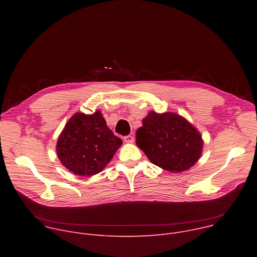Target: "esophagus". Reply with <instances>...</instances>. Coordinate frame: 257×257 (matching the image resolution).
<instances>
[{"label": "esophagus", "instance_id": "esophagus-1", "mask_svg": "<svg viewBox=\"0 0 257 257\" xmlns=\"http://www.w3.org/2000/svg\"><path fill=\"white\" fill-rule=\"evenodd\" d=\"M124 141L126 143H132V142H134V137L132 135H127L124 137Z\"/></svg>", "mask_w": 257, "mask_h": 257}]
</instances>
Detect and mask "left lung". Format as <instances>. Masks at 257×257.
<instances>
[{
	"instance_id": "obj_1",
	"label": "left lung",
	"mask_w": 257,
	"mask_h": 257,
	"mask_svg": "<svg viewBox=\"0 0 257 257\" xmlns=\"http://www.w3.org/2000/svg\"><path fill=\"white\" fill-rule=\"evenodd\" d=\"M136 144L154 165L177 173L198 161L203 142L198 131L184 118L153 111L136 131Z\"/></svg>"
}]
</instances>
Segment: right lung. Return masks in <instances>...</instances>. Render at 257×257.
Here are the masks:
<instances>
[{
	"mask_svg": "<svg viewBox=\"0 0 257 257\" xmlns=\"http://www.w3.org/2000/svg\"><path fill=\"white\" fill-rule=\"evenodd\" d=\"M122 144L105 124L99 111L73 116L57 142V155L63 166L79 176L98 174Z\"/></svg>",
	"mask_w": 257,
	"mask_h": 257,
	"instance_id": "add662e5",
	"label": "right lung"
}]
</instances>
